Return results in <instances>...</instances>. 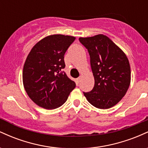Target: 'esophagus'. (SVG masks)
Segmentation results:
<instances>
[{"mask_svg": "<svg viewBox=\"0 0 148 148\" xmlns=\"http://www.w3.org/2000/svg\"><path fill=\"white\" fill-rule=\"evenodd\" d=\"M80 81H81V78H77V79H76V84H79V83H80Z\"/></svg>", "mask_w": 148, "mask_h": 148, "instance_id": "esophagus-1", "label": "esophagus"}]
</instances>
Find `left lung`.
Wrapping results in <instances>:
<instances>
[{
  "label": "left lung",
  "mask_w": 148,
  "mask_h": 148,
  "mask_svg": "<svg viewBox=\"0 0 148 148\" xmlns=\"http://www.w3.org/2000/svg\"><path fill=\"white\" fill-rule=\"evenodd\" d=\"M88 49L95 79L93 89L84 92L92 106L101 109L117 104L130 85V64L127 56L111 39L102 34L80 37Z\"/></svg>",
  "instance_id": "8db88e82"
}]
</instances>
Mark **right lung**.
Returning <instances> with one entry per match:
<instances>
[{"mask_svg":"<svg viewBox=\"0 0 148 148\" xmlns=\"http://www.w3.org/2000/svg\"><path fill=\"white\" fill-rule=\"evenodd\" d=\"M76 37L52 35L32 48L23 69L25 92L34 103L46 109H54L67 101L76 84L64 72V55Z\"/></svg>","mask_w":148,"mask_h":148,"instance_id":"right-lung-1","label":"right lung"}]
</instances>
